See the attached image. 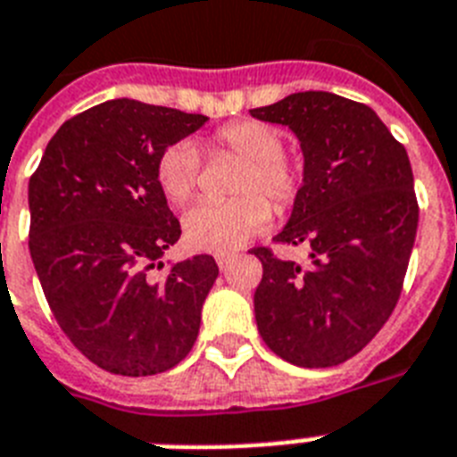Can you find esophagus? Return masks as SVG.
Listing matches in <instances>:
<instances>
[{
  "instance_id": "esophagus-1",
  "label": "esophagus",
  "mask_w": 457,
  "mask_h": 457,
  "mask_svg": "<svg viewBox=\"0 0 457 457\" xmlns=\"http://www.w3.org/2000/svg\"><path fill=\"white\" fill-rule=\"evenodd\" d=\"M232 261H235V255L228 253V251H222V253H216V262H218V267H220V270H225V267H228Z\"/></svg>"
}]
</instances>
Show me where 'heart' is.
<instances>
[{
	"instance_id": "obj_1",
	"label": "heart",
	"mask_w": 457,
	"mask_h": 457,
	"mask_svg": "<svg viewBox=\"0 0 457 457\" xmlns=\"http://www.w3.org/2000/svg\"><path fill=\"white\" fill-rule=\"evenodd\" d=\"M216 150L241 159L229 202H199L185 211L183 235L195 251L222 253L244 246L270 225L272 209L295 202L300 173L284 154V138L272 126L253 120L229 121L216 131ZM159 187L170 202H185L199 180V154L195 145L176 143L157 162Z\"/></svg>"
}]
</instances>
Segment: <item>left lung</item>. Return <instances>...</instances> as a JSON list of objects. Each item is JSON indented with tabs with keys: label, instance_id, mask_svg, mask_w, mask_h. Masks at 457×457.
Wrapping results in <instances>:
<instances>
[{
	"label": "left lung",
	"instance_id": "obj_1",
	"mask_svg": "<svg viewBox=\"0 0 457 457\" xmlns=\"http://www.w3.org/2000/svg\"><path fill=\"white\" fill-rule=\"evenodd\" d=\"M288 126L303 150V187L274 241L305 244L312 267L270 248L255 288V324L274 354L328 369L373 340L395 310L418 229L413 170L373 110L328 91L291 94L251 110Z\"/></svg>",
	"mask_w": 457,
	"mask_h": 457
}]
</instances>
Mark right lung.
<instances>
[{
	"instance_id": "1",
	"label": "right lung",
	"mask_w": 457,
	"mask_h": 457,
	"mask_svg": "<svg viewBox=\"0 0 457 457\" xmlns=\"http://www.w3.org/2000/svg\"><path fill=\"white\" fill-rule=\"evenodd\" d=\"M206 121L107 100L65 121L29 178V255L48 307L70 343L117 376L164 373L199 336L218 265L195 255L154 274L180 239L157 162Z\"/></svg>"
}]
</instances>
